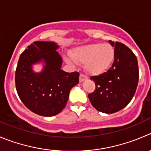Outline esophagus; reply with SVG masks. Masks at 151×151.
Masks as SVG:
<instances>
[{"mask_svg": "<svg viewBox=\"0 0 151 151\" xmlns=\"http://www.w3.org/2000/svg\"><path fill=\"white\" fill-rule=\"evenodd\" d=\"M87 78V76H85V75H84V74H80V76H79L80 82H82V81H84V80H86Z\"/></svg>", "mask_w": 151, "mask_h": 151, "instance_id": "34e87169", "label": "esophagus"}]
</instances>
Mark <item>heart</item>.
I'll use <instances>...</instances> for the list:
<instances>
[{
  "mask_svg": "<svg viewBox=\"0 0 151 151\" xmlns=\"http://www.w3.org/2000/svg\"><path fill=\"white\" fill-rule=\"evenodd\" d=\"M72 59L76 63L85 64V69L90 74L99 76L105 73L113 64L115 50L108 44H93L76 48L70 54ZM67 62H72L66 58Z\"/></svg>",
  "mask_w": 151,
  "mask_h": 151,
  "instance_id": "obj_1",
  "label": "heart"
}]
</instances>
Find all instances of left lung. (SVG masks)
<instances>
[{"instance_id":"8db88e82","label":"left lung","mask_w":151,"mask_h":151,"mask_svg":"<svg viewBox=\"0 0 151 151\" xmlns=\"http://www.w3.org/2000/svg\"><path fill=\"white\" fill-rule=\"evenodd\" d=\"M115 50L112 67L103 74L92 76L96 90L88 95L92 105L99 112L119 111L133 99L139 82L138 61L134 53L124 44L109 41Z\"/></svg>"}]
</instances>
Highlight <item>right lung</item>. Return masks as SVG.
Listing matches in <instances>:
<instances>
[{
    "label": "right lung",
    "mask_w": 151,
    "mask_h": 151,
    "mask_svg": "<svg viewBox=\"0 0 151 151\" xmlns=\"http://www.w3.org/2000/svg\"><path fill=\"white\" fill-rule=\"evenodd\" d=\"M55 42L35 41L20 55L15 71L19 98L32 112L46 117L58 114L65 107L70 91L79 81V73L61 69L62 58ZM45 63L42 71L35 73L32 65Z\"/></svg>",
    "instance_id": "add662e5"
}]
</instances>
